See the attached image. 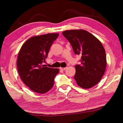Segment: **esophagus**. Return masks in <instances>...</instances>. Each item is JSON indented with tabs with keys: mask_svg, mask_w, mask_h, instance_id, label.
<instances>
[{
	"mask_svg": "<svg viewBox=\"0 0 123 123\" xmlns=\"http://www.w3.org/2000/svg\"><path fill=\"white\" fill-rule=\"evenodd\" d=\"M66 67H64V68H62V67H60V69H61V70H66Z\"/></svg>",
	"mask_w": 123,
	"mask_h": 123,
	"instance_id": "34e87169",
	"label": "esophagus"
}]
</instances>
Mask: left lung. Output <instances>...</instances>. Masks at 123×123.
Segmentation results:
<instances>
[{
    "instance_id": "obj_1",
    "label": "left lung",
    "mask_w": 123,
    "mask_h": 123,
    "mask_svg": "<svg viewBox=\"0 0 123 123\" xmlns=\"http://www.w3.org/2000/svg\"><path fill=\"white\" fill-rule=\"evenodd\" d=\"M75 55L81 56V64L75 65L74 79L79 87L88 89L96 85L103 76L106 67L105 49L98 39L86 30L62 32Z\"/></svg>"
}]
</instances>
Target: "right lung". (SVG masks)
I'll return each instance as SVG.
<instances>
[{
    "instance_id": "obj_1",
    "label": "right lung",
    "mask_w": 123,
    "mask_h": 123,
    "mask_svg": "<svg viewBox=\"0 0 123 123\" xmlns=\"http://www.w3.org/2000/svg\"><path fill=\"white\" fill-rule=\"evenodd\" d=\"M59 35L54 33L32 37L20 49L17 61L18 73L22 81L33 92L44 94L54 86L59 69L47 67L43 63Z\"/></svg>"
}]
</instances>
